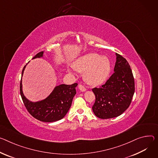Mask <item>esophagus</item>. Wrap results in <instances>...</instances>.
<instances>
[{"label": "esophagus", "instance_id": "obj_1", "mask_svg": "<svg viewBox=\"0 0 158 158\" xmlns=\"http://www.w3.org/2000/svg\"><path fill=\"white\" fill-rule=\"evenodd\" d=\"M78 87H79V89H80V91H82V92H84V91H86V89H85V88L82 84H79Z\"/></svg>", "mask_w": 158, "mask_h": 158}]
</instances>
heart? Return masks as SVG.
<instances>
[{"label":"heart","mask_w":158,"mask_h":158,"mask_svg":"<svg viewBox=\"0 0 158 158\" xmlns=\"http://www.w3.org/2000/svg\"><path fill=\"white\" fill-rule=\"evenodd\" d=\"M80 72H85L84 77L89 84L98 85L106 81L111 72V62L106 56H100L96 53L85 55L73 65Z\"/></svg>","instance_id":"1"}]
</instances>
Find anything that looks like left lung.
Wrapping results in <instances>:
<instances>
[{"label": "left lung", "mask_w": 158, "mask_h": 158, "mask_svg": "<svg viewBox=\"0 0 158 158\" xmlns=\"http://www.w3.org/2000/svg\"><path fill=\"white\" fill-rule=\"evenodd\" d=\"M114 73L100 88L92 89L96 99L92 109L102 119L117 117L130 106L135 92L134 78L130 65L120 55L116 53Z\"/></svg>", "instance_id": "8db88e82"}]
</instances>
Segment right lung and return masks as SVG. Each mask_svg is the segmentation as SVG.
<instances>
[{"mask_svg":"<svg viewBox=\"0 0 158 158\" xmlns=\"http://www.w3.org/2000/svg\"><path fill=\"white\" fill-rule=\"evenodd\" d=\"M44 52L37 53L33 58H41ZM27 65V64H26ZM26 65L22 71V76ZM77 83L71 85L60 84L56 86L45 99L36 102L27 99L23 92L22 79L20 82V94L24 105L31 115L36 119L44 122H53L62 119L70 109L73 99L76 94Z\"/></svg>","mask_w":158,"mask_h":158,"instance_id":"add662e5","label":"right lung"}]
</instances>
